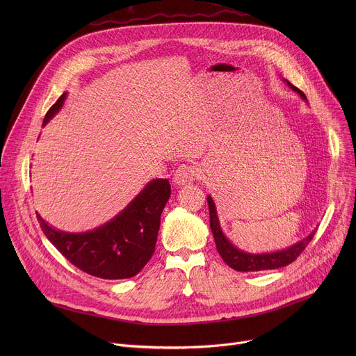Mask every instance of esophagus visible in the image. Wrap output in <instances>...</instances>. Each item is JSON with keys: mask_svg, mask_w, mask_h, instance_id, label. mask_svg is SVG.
Returning a JSON list of instances; mask_svg holds the SVG:
<instances>
[{"mask_svg": "<svg viewBox=\"0 0 356 356\" xmlns=\"http://www.w3.org/2000/svg\"><path fill=\"white\" fill-rule=\"evenodd\" d=\"M198 176V170L194 165H181L179 166V169L176 170L175 176H173V181L177 186H187L190 183H193L195 180V177Z\"/></svg>", "mask_w": 356, "mask_h": 356, "instance_id": "34e87169", "label": "esophagus"}]
</instances>
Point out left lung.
<instances>
[{
  "label": "left lung",
  "mask_w": 356,
  "mask_h": 356,
  "mask_svg": "<svg viewBox=\"0 0 356 356\" xmlns=\"http://www.w3.org/2000/svg\"><path fill=\"white\" fill-rule=\"evenodd\" d=\"M284 81L287 83V86L291 90H294L297 94H300V97L302 99L307 101L306 95H304V92L301 90L294 87L290 81H287V80H284ZM207 201H209V210H210V228L213 231L217 250L221 255L222 261L229 268H232L238 272H259V270H270V269L287 266L289 264H291L293 261L297 259V257L304 250V248L309 245V242L313 239V236L316 234V229H314L310 235L302 238L297 243H294L286 249L277 250V252L249 253V252L238 249L228 241V238L224 235V232L221 229L218 216H217V209H216V204H214L211 195L207 197Z\"/></svg>",
  "instance_id": "8db88e82"
}]
</instances>
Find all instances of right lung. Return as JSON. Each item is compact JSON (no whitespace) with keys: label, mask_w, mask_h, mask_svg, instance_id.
Segmentation results:
<instances>
[{"label":"right lung","mask_w":356,"mask_h":356,"mask_svg":"<svg viewBox=\"0 0 356 356\" xmlns=\"http://www.w3.org/2000/svg\"><path fill=\"white\" fill-rule=\"evenodd\" d=\"M67 92L50 107L43 125L62 108ZM170 197L168 179H154L113 220L92 231L72 234L50 227L38 213L46 238L80 270L99 279L138 275L155 252L161 216Z\"/></svg>","instance_id":"1"}]
</instances>
